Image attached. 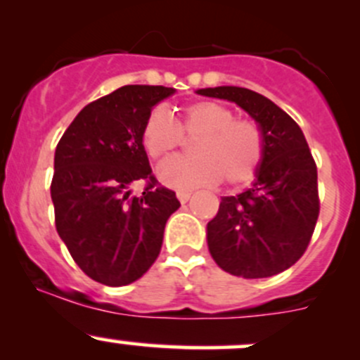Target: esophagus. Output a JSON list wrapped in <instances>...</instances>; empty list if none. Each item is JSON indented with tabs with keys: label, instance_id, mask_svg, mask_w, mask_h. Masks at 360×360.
I'll use <instances>...</instances> for the list:
<instances>
[{
	"label": "esophagus",
	"instance_id": "obj_1",
	"mask_svg": "<svg viewBox=\"0 0 360 360\" xmlns=\"http://www.w3.org/2000/svg\"><path fill=\"white\" fill-rule=\"evenodd\" d=\"M176 195H177V198H179L181 203H186L188 200H190V197H191L190 191H177Z\"/></svg>",
	"mask_w": 360,
	"mask_h": 360
}]
</instances>
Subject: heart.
I'll list each match as a JSON object with an SVG mask.
<instances>
[{
  "mask_svg": "<svg viewBox=\"0 0 360 360\" xmlns=\"http://www.w3.org/2000/svg\"><path fill=\"white\" fill-rule=\"evenodd\" d=\"M184 137L195 139L193 158H170L158 169L165 184L179 190L210 186L223 179L231 188L249 184L264 160V134L254 120L235 118L230 108L198 101L181 110L176 122L163 108H153L144 120L141 141L153 160L179 150Z\"/></svg>",
  "mask_w": 360,
  "mask_h": 360,
  "instance_id": "obj_1",
  "label": "heart"
}]
</instances>
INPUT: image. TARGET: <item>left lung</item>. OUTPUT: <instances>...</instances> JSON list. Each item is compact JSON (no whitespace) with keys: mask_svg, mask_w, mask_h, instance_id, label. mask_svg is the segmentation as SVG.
Listing matches in <instances>:
<instances>
[{"mask_svg":"<svg viewBox=\"0 0 360 360\" xmlns=\"http://www.w3.org/2000/svg\"><path fill=\"white\" fill-rule=\"evenodd\" d=\"M198 94L237 103L259 123L266 143L252 188L221 198L207 224L210 256L237 277H274L303 256L314 235L321 210L315 160L300 125L261 94L242 86Z\"/></svg>","mask_w":360,"mask_h":360,"instance_id":"left-lung-1","label":"left lung"}]
</instances>
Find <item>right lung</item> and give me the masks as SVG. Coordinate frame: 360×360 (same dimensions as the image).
<instances>
[{
    "instance_id": "right-lung-1",
    "label": "right lung",
    "mask_w": 360,
    "mask_h": 360,
    "mask_svg": "<svg viewBox=\"0 0 360 360\" xmlns=\"http://www.w3.org/2000/svg\"><path fill=\"white\" fill-rule=\"evenodd\" d=\"M174 89L125 85L78 112L56 148L50 184L59 237L85 275L111 288L143 277L162 249L176 193L151 172L141 132ZM145 181L143 195L129 186Z\"/></svg>"
}]
</instances>
